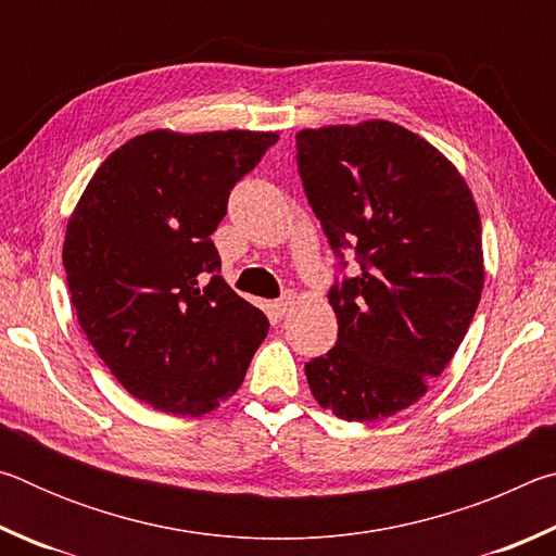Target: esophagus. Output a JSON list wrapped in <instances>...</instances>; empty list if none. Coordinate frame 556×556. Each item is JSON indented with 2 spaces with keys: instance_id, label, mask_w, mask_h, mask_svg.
Listing matches in <instances>:
<instances>
[{
  "instance_id": "34e87169",
  "label": "esophagus",
  "mask_w": 556,
  "mask_h": 556,
  "mask_svg": "<svg viewBox=\"0 0 556 556\" xmlns=\"http://www.w3.org/2000/svg\"><path fill=\"white\" fill-rule=\"evenodd\" d=\"M291 304H294V294H285L281 299H277L275 304H271V308H275L277 314H287L289 308H291Z\"/></svg>"
}]
</instances>
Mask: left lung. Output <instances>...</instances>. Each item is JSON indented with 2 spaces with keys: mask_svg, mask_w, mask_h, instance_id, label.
<instances>
[{
  "mask_svg": "<svg viewBox=\"0 0 556 556\" xmlns=\"http://www.w3.org/2000/svg\"><path fill=\"white\" fill-rule=\"evenodd\" d=\"M306 199L338 257L361 275L328 291L338 341L306 363L316 402L345 421L419 402L458 351L481 301V215L466 178L388 119L301 129ZM345 265V262H341Z\"/></svg>",
  "mask_w": 556,
  "mask_h": 556,
  "instance_id": "8db88e82",
  "label": "left lung"
}]
</instances>
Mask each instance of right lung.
<instances>
[{
    "mask_svg": "<svg viewBox=\"0 0 556 556\" xmlns=\"http://www.w3.org/2000/svg\"><path fill=\"white\" fill-rule=\"evenodd\" d=\"M277 131H144L92 174L63 267L78 324L131 397L203 417L238 392L269 321L220 277L211 235Z\"/></svg>",
    "mask_w": 556,
    "mask_h": 556,
    "instance_id": "1",
    "label": "right lung"
}]
</instances>
